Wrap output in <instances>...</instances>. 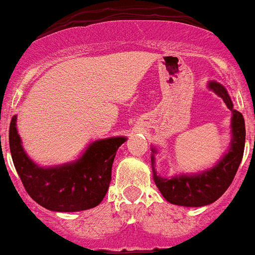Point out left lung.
Segmentation results:
<instances>
[{
	"label": "left lung",
	"mask_w": 255,
	"mask_h": 255,
	"mask_svg": "<svg viewBox=\"0 0 255 255\" xmlns=\"http://www.w3.org/2000/svg\"><path fill=\"white\" fill-rule=\"evenodd\" d=\"M208 88L221 97L232 112V139L230 143V149L212 169L192 175L182 174L173 178H164L157 175L154 170L153 154L156 153V148H152L153 154L151 156V161L154 183L161 195L174 205L197 208L217 201L232 183L243 160L245 147V121L243 115L239 111L234 110V104L225 86H222L218 82L210 81Z\"/></svg>",
	"instance_id": "obj_1"
}]
</instances>
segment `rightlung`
<instances>
[{"mask_svg":"<svg viewBox=\"0 0 255 255\" xmlns=\"http://www.w3.org/2000/svg\"><path fill=\"white\" fill-rule=\"evenodd\" d=\"M125 136L95 140L78 160L58 166L42 167L24 152L16 130V116L11 119L8 144L12 162L28 195L53 212H81L99 205L112 175V164Z\"/></svg>","mask_w":255,"mask_h":255,"instance_id":"add662e5","label":"right lung"}]
</instances>
